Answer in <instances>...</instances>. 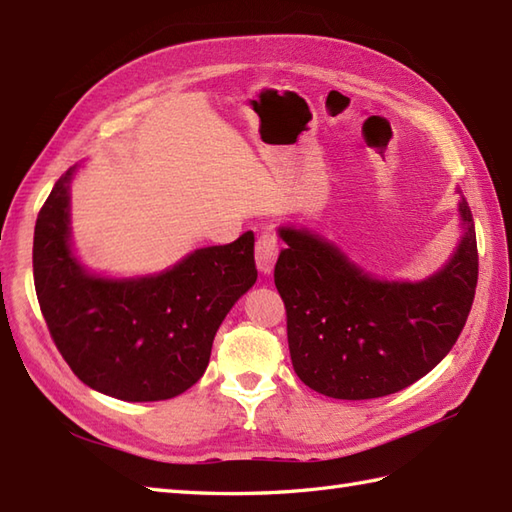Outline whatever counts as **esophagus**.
<instances>
[{
    "mask_svg": "<svg viewBox=\"0 0 512 512\" xmlns=\"http://www.w3.org/2000/svg\"><path fill=\"white\" fill-rule=\"evenodd\" d=\"M277 255H279L277 235L273 231H264L262 235L257 237V242H255V262H257V268L262 270L264 275L273 273L275 262H277Z\"/></svg>",
    "mask_w": 512,
    "mask_h": 512,
    "instance_id": "obj_1",
    "label": "esophagus"
}]
</instances>
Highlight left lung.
Returning <instances> with one entry per match:
<instances>
[{
	"instance_id": "obj_1",
	"label": "left lung",
	"mask_w": 512,
	"mask_h": 512,
	"mask_svg": "<svg viewBox=\"0 0 512 512\" xmlns=\"http://www.w3.org/2000/svg\"><path fill=\"white\" fill-rule=\"evenodd\" d=\"M449 266L418 284L378 281L319 235L281 228L275 264L292 367L310 389L341 400L396 394L429 374L458 341L477 286L469 204Z\"/></svg>"
}]
</instances>
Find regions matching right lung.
I'll use <instances>...</instances> for the list:
<instances>
[{
  "mask_svg": "<svg viewBox=\"0 0 512 512\" xmlns=\"http://www.w3.org/2000/svg\"><path fill=\"white\" fill-rule=\"evenodd\" d=\"M65 171L32 242L39 308L63 361L85 385L127 402L167 400L202 378L215 332L257 281L255 237L191 253L156 277L110 281L70 253Z\"/></svg>",
  "mask_w": 512,
  "mask_h": 512,
  "instance_id": "obj_1",
  "label": "right lung"
}]
</instances>
